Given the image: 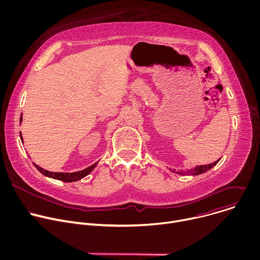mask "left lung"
Listing matches in <instances>:
<instances>
[{"instance_id":"1","label":"left lung","mask_w":260,"mask_h":260,"mask_svg":"<svg viewBox=\"0 0 260 260\" xmlns=\"http://www.w3.org/2000/svg\"><path fill=\"white\" fill-rule=\"evenodd\" d=\"M218 161H219V160H217V161H215V162H213V164H210V165L199 166V167H196L194 169L189 170V171H187V172H177V173H179L180 175H193V176H194V175H200V174H203V173L209 171L210 169H212ZM173 172H175V171L173 170Z\"/></svg>"}]
</instances>
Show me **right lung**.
Listing matches in <instances>:
<instances>
[{
    "label": "right lung",
    "mask_w": 260,
    "mask_h": 260,
    "mask_svg": "<svg viewBox=\"0 0 260 260\" xmlns=\"http://www.w3.org/2000/svg\"><path fill=\"white\" fill-rule=\"evenodd\" d=\"M21 120H22V117H20V122H21ZM20 138H21V134H20ZM21 140H22V138H21ZM96 164L98 162L91 165L90 167H88V168H86L82 171L74 172V173H53V172H49L47 170H44V169L40 168L39 166H37L35 164H34V166L36 167L37 170H38L40 173H42L46 177L56 179V180H60V181H63V182H74V181H78V180L84 178L85 176H87L96 167Z\"/></svg>",
    "instance_id": "obj_1"
}]
</instances>
